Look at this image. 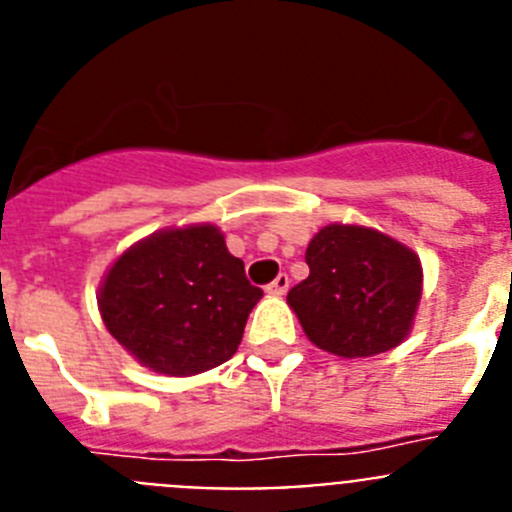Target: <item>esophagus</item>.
Returning <instances> with one entry per match:
<instances>
[{"instance_id": "1", "label": "esophagus", "mask_w": 512, "mask_h": 512, "mask_svg": "<svg viewBox=\"0 0 512 512\" xmlns=\"http://www.w3.org/2000/svg\"><path fill=\"white\" fill-rule=\"evenodd\" d=\"M287 289H289V277H287V274H279V277L274 279V282L266 284V292H269V295H284Z\"/></svg>"}]
</instances>
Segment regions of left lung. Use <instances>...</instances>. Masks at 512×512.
Here are the masks:
<instances>
[{"instance_id": "obj_1", "label": "left lung", "mask_w": 512, "mask_h": 512, "mask_svg": "<svg viewBox=\"0 0 512 512\" xmlns=\"http://www.w3.org/2000/svg\"><path fill=\"white\" fill-rule=\"evenodd\" d=\"M305 261L310 277L289 289L287 302L315 346L359 359L408 336L423 289L410 248L361 225H325Z\"/></svg>"}]
</instances>
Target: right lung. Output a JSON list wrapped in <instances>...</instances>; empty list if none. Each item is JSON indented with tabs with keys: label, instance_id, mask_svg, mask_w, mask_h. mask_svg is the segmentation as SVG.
<instances>
[{
	"label": "right lung",
	"instance_id": "1",
	"mask_svg": "<svg viewBox=\"0 0 512 512\" xmlns=\"http://www.w3.org/2000/svg\"><path fill=\"white\" fill-rule=\"evenodd\" d=\"M261 295L215 225H189L122 253L99 289V310L140 364L192 377L238 351Z\"/></svg>",
	"mask_w": 512,
	"mask_h": 512
}]
</instances>
